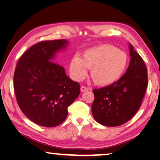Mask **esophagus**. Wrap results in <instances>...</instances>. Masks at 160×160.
<instances>
[{
	"label": "esophagus",
	"mask_w": 160,
	"mask_h": 160,
	"mask_svg": "<svg viewBox=\"0 0 160 160\" xmlns=\"http://www.w3.org/2000/svg\"><path fill=\"white\" fill-rule=\"evenodd\" d=\"M89 89L88 88H87V87H85V86H82L80 88V91H81V92H87V91H88Z\"/></svg>",
	"instance_id": "esophagus-1"
}]
</instances>
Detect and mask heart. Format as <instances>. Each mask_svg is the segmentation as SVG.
I'll return each mask as SVG.
<instances>
[{
    "mask_svg": "<svg viewBox=\"0 0 160 160\" xmlns=\"http://www.w3.org/2000/svg\"><path fill=\"white\" fill-rule=\"evenodd\" d=\"M128 66L125 52L111 45H102L87 50L81 58L75 54L72 58L70 72L76 80H82L91 68L90 75L99 85H109L122 76Z\"/></svg>",
    "mask_w": 160,
    "mask_h": 160,
    "instance_id": "1",
    "label": "heart"
}]
</instances>
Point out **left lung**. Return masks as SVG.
Instances as JSON below:
<instances>
[{"mask_svg": "<svg viewBox=\"0 0 160 160\" xmlns=\"http://www.w3.org/2000/svg\"><path fill=\"white\" fill-rule=\"evenodd\" d=\"M130 62L126 72L117 82L93 90V117L107 127H118L131 120L140 108L148 85L144 62L129 43Z\"/></svg>", "mask_w": 160, "mask_h": 160, "instance_id": "obj_1", "label": "left lung"}]
</instances>
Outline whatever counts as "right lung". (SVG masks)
Returning <instances> with one entry per match:
<instances>
[{"instance_id": "right-lung-1", "label": "right lung", "mask_w": 160, "mask_h": 160, "mask_svg": "<svg viewBox=\"0 0 160 160\" xmlns=\"http://www.w3.org/2000/svg\"><path fill=\"white\" fill-rule=\"evenodd\" d=\"M67 40L40 42L20 57L14 75V89L23 113L34 123L45 127L59 125L68 115V107L80 93L79 83L54 62L67 48Z\"/></svg>"}]
</instances>
